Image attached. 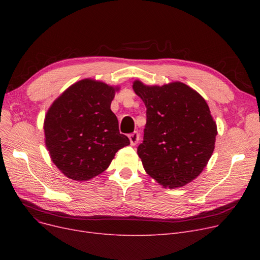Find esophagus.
<instances>
[{"label": "esophagus", "instance_id": "esophagus-1", "mask_svg": "<svg viewBox=\"0 0 260 260\" xmlns=\"http://www.w3.org/2000/svg\"><path fill=\"white\" fill-rule=\"evenodd\" d=\"M128 138H129L131 144L132 145H136V144L138 143V141L140 140V135H139L138 132H134V133L128 135Z\"/></svg>", "mask_w": 260, "mask_h": 260}]
</instances>
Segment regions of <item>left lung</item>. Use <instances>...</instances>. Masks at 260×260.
<instances>
[{
	"label": "left lung",
	"mask_w": 260,
	"mask_h": 260,
	"mask_svg": "<svg viewBox=\"0 0 260 260\" xmlns=\"http://www.w3.org/2000/svg\"><path fill=\"white\" fill-rule=\"evenodd\" d=\"M133 88L146 106L143 142L137 153L145 172L165 187L183 186L208 165L216 123L201 95L181 82Z\"/></svg>",
	"instance_id": "1"
}]
</instances>
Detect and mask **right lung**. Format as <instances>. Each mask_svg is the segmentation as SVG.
<instances>
[{
	"instance_id": "1",
	"label": "right lung",
	"mask_w": 260,
	"mask_h": 260,
	"mask_svg": "<svg viewBox=\"0 0 260 260\" xmlns=\"http://www.w3.org/2000/svg\"><path fill=\"white\" fill-rule=\"evenodd\" d=\"M115 90L103 82L81 80L48 109L45 144L52 162L68 178H93L109 167L120 148L129 144L111 109Z\"/></svg>"
}]
</instances>
